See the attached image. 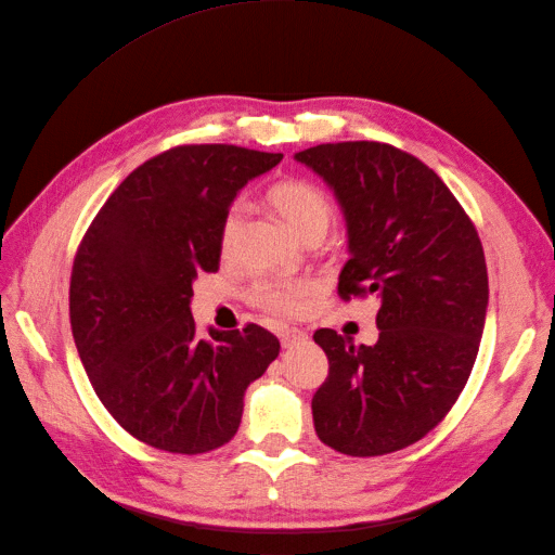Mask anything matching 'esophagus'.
Here are the masks:
<instances>
[{"label": "esophagus", "mask_w": 555, "mask_h": 555, "mask_svg": "<svg viewBox=\"0 0 555 555\" xmlns=\"http://www.w3.org/2000/svg\"><path fill=\"white\" fill-rule=\"evenodd\" d=\"M308 340V333L304 328H282L280 331V343L282 347H296V345H304Z\"/></svg>", "instance_id": "esophagus-1"}]
</instances>
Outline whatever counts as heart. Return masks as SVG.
<instances>
[{"instance_id": "heart-1", "label": "heart", "mask_w": 555, "mask_h": 555, "mask_svg": "<svg viewBox=\"0 0 555 555\" xmlns=\"http://www.w3.org/2000/svg\"><path fill=\"white\" fill-rule=\"evenodd\" d=\"M271 204L284 222H287L300 238L310 231H322L333 217V204L328 194L317 182L306 178H284L273 182L266 192ZM241 229V208L231 206L220 224V251L229 257L236 249ZM319 282L312 275L282 278L268 275L251 284L249 298L257 308L278 317H298L308 308V298L317 292Z\"/></svg>"}]
</instances>
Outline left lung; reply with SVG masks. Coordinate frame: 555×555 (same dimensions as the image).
I'll use <instances>...</instances> for the list:
<instances>
[{"instance_id": "1", "label": "left lung", "mask_w": 555, "mask_h": 555, "mask_svg": "<svg viewBox=\"0 0 555 555\" xmlns=\"http://www.w3.org/2000/svg\"><path fill=\"white\" fill-rule=\"evenodd\" d=\"M296 159L345 212L338 296L379 298L373 347L314 331L328 357L312 396L314 430L347 456H384L438 426L473 373L489 306L483 247L440 176L389 143H324Z\"/></svg>"}]
</instances>
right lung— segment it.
<instances>
[{"instance_id": "1", "label": "right lung", "mask_w": 555, "mask_h": 555, "mask_svg": "<svg viewBox=\"0 0 555 555\" xmlns=\"http://www.w3.org/2000/svg\"><path fill=\"white\" fill-rule=\"evenodd\" d=\"M280 159L222 143L166 150L120 182L78 245V357L115 422L150 447L196 456L227 444L249 382L280 354L257 324L201 338L190 310L196 275L220 268L233 196Z\"/></svg>"}]
</instances>
